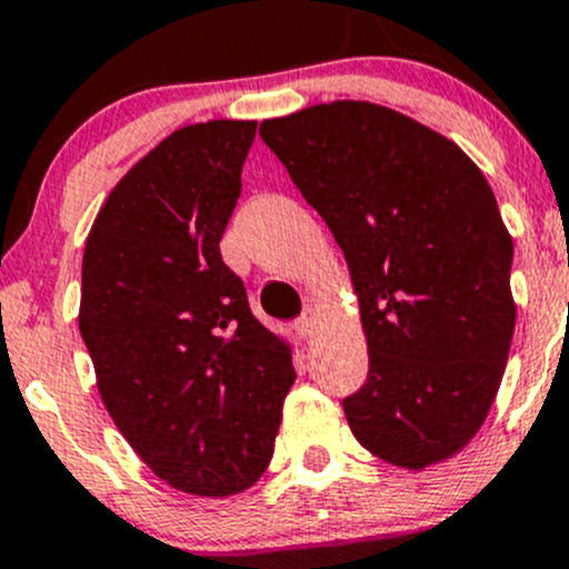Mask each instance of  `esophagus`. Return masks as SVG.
Here are the masks:
<instances>
[{
    "instance_id": "esophagus-1",
    "label": "esophagus",
    "mask_w": 569,
    "mask_h": 569,
    "mask_svg": "<svg viewBox=\"0 0 569 569\" xmlns=\"http://www.w3.org/2000/svg\"><path fill=\"white\" fill-rule=\"evenodd\" d=\"M313 325H317V308L306 306V308H302L300 317H297V327H300V330L308 336V332L313 330Z\"/></svg>"
}]
</instances>
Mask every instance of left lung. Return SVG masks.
<instances>
[{"label":"left lung","mask_w":569,"mask_h":569,"mask_svg":"<svg viewBox=\"0 0 569 569\" xmlns=\"http://www.w3.org/2000/svg\"><path fill=\"white\" fill-rule=\"evenodd\" d=\"M261 140L352 272L369 377L341 401L399 468L457 455L485 423L515 332L512 239L481 170L438 131L369 101L263 120Z\"/></svg>","instance_id":"8db88e82"}]
</instances>
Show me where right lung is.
Here are the masks:
<instances>
[{
    "instance_id": "right-lung-1",
    "label": "right lung",
    "mask_w": 569,
    "mask_h": 569,
    "mask_svg": "<svg viewBox=\"0 0 569 569\" xmlns=\"http://www.w3.org/2000/svg\"><path fill=\"white\" fill-rule=\"evenodd\" d=\"M256 120L183 126L101 206L82 258L79 332L114 427L192 496H233L272 460L291 352L250 311L220 239Z\"/></svg>"
}]
</instances>
